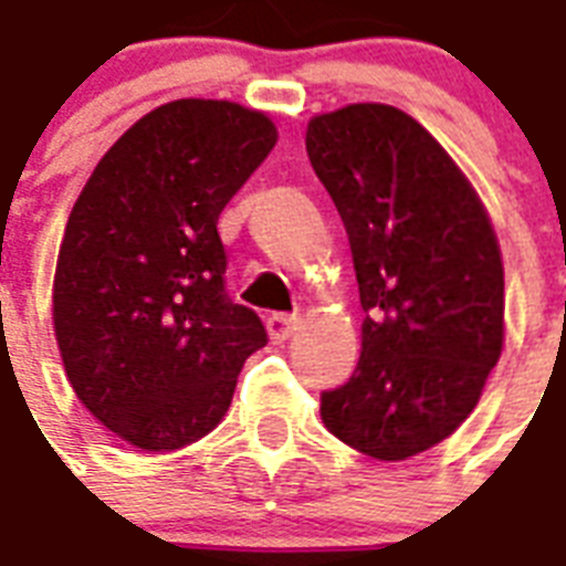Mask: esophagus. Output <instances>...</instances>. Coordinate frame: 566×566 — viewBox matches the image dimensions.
<instances>
[{
	"instance_id": "obj_1",
	"label": "esophagus",
	"mask_w": 566,
	"mask_h": 566,
	"mask_svg": "<svg viewBox=\"0 0 566 566\" xmlns=\"http://www.w3.org/2000/svg\"><path fill=\"white\" fill-rule=\"evenodd\" d=\"M297 315H283V313H274L265 322V327H269V336H271V343H286L289 336L297 331Z\"/></svg>"
}]
</instances>
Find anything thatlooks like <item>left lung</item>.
Returning <instances> with one entry per match:
<instances>
[{"instance_id":"left-lung-1","label":"left lung","mask_w":566,"mask_h":566,"mask_svg":"<svg viewBox=\"0 0 566 566\" xmlns=\"http://www.w3.org/2000/svg\"><path fill=\"white\" fill-rule=\"evenodd\" d=\"M306 156L345 223L366 310L360 363L322 392V422L369 458L407 461L461 428L499 363L496 233L463 170L401 108L315 115Z\"/></svg>"}]
</instances>
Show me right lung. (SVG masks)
Masks as SVG:
<instances>
[{
    "label": "right lung",
    "mask_w": 566,
    "mask_h": 566,
    "mask_svg": "<svg viewBox=\"0 0 566 566\" xmlns=\"http://www.w3.org/2000/svg\"><path fill=\"white\" fill-rule=\"evenodd\" d=\"M277 144L271 117L174 99L94 168L61 239L52 324L78 401L144 451L212 431L244 360L269 343L223 292L218 214Z\"/></svg>",
    "instance_id": "right-lung-1"
}]
</instances>
